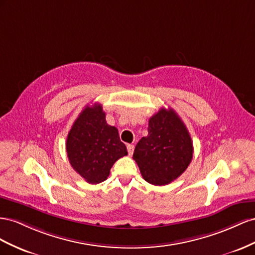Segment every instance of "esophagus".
I'll use <instances>...</instances> for the list:
<instances>
[{"label":"esophagus","mask_w":255,"mask_h":255,"mask_svg":"<svg viewBox=\"0 0 255 255\" xmlns=\"http://www.w3.org/2000/svg\"><path fill=\"white\" fill-rule=\"evenodd\" d=\"M127 150H128V154L129 156H131L133 154V150H134V146L132 144H128L127 145Z\"/></svg>","instance_id":"obj_1"}]
</instances>
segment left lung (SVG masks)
<instances>
[{
  "label": "left lung",
  "mask_w": 255,
  "mask_h": 255,
  "mask_svg": "<svg viewBox=\"0 0 255 255\" xmlns=\"http://www.w3.org/2000/svg\"><path fill=\"white\" fill-rule=\"evenodd\" d=\"M192 157L185 124L172 109L162 108L149 119L148 134L136 144L132 158L147 183L164 186L186 171Z\"/></svg>",
  "instance_id": "left-lung-1"
}]
</instances>
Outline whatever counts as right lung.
<instances>
[{"label": "right lung", "mask_w": 255, "mask_h": 255, "mask_svg": "<svg viewBox=\"0 0 255 255\" xmlns=\"http://www.w3.org/2000/svg\"><path fill=\"white\" fill-rule=\"evenodd\" d=\"M66 150L72 168L89 184L106 180L116 160L128 154L99 104L86 106L80 113L68 132Z\"/></svg>", "instance_id": "obj_1"}]
</instances>
